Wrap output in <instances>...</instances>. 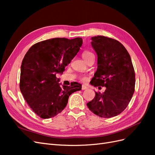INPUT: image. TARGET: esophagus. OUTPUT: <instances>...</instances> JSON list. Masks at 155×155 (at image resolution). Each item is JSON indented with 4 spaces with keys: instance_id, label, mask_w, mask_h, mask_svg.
Wrapping results in <instances>:
<instances>
[{
    "instance_id": "obj_1",
    "label": "esophagus",
    "mask_w": 155,
    "mask_h": 155,
    "mask_svg": "<svg viewBox=\"0 0 155 155\" xmlns=\"http://www.w3.org/2000/svg\"><path fill=\"white\" fill-rule=\"evenodd\" d=\"M87 88H88V87L86 85H82V88H81L82 90H86V89H87Z\"/></svg>"
}]
</instances>
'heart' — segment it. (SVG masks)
I'll list each match as a JSON object with an SVG mask.
<instances>
[{"mask_svg":"<svg viewBox=\"0 0 155 155\" xmlns=\"http://www.w3.org/2000/svg\"><path fill=\"white\" fill-rule=\"evenodd\" d=\"M93 55V54H92V52H91V51H84V52L83 53L82 56H83V59L86 61V60H87L89 57H90L91 55ZM81 81H84L86 80V78H81Z\"/></svg>","mask_w":155,"mask_h":155,"instance_id":"heart-1","label":"heart"}]
</instances>
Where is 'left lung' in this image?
<instances>
[{"label": "left lung", "instance_id": "left-lung-1", "mask_svg": "<svg viewBox=\"0 0 155 155\" xmlns=\"http://www.w3.org/2000/svg\"><path fill=\"white\" fill-rule=\"evenodd\" d=\"M91 39L97 68L91 84L106 89L103 93L95 92L87 105L94 114L109 118L120 114L129 104L134 92V70L129 54L119 41L101 35Z\"/></svg>", "mask_w": 155, "mask_h": 155}]
</instances>
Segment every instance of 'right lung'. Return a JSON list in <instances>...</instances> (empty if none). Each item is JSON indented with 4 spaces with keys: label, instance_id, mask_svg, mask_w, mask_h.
Returning <instances> with one entry per match:
<instances>
[{
    "label": "right lung",
    "instance_id": "obj_1",
    "mask_svg": "<svg viewBox=\"0 0 155 155\" xmlns=\"http://www.w3.org/2000/svg\"><path fill=\"white\" fill-rule=\"evenodd\" d=\"M83 39L54 38L39 42L27 51L21 67L20 90L27 104L40 118L55 116L67 106L70 94L81 90L80 83L61 85L56 74L76 55Z\"/></svg>",
    "mask_w": 155,
    "mask_h": 155
}]
</instances>
